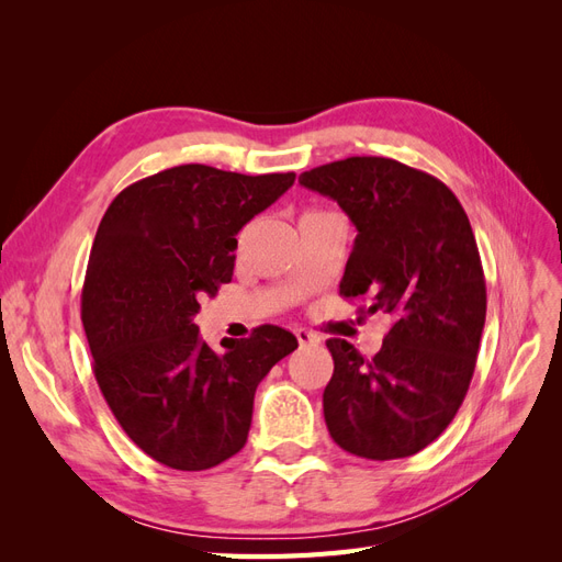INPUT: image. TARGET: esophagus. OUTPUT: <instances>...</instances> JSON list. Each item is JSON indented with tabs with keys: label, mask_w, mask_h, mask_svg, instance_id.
Masks as SVG:
<instances>
[{
	"label": "esophagus",
	"mask_w": 562,
	"mask_h": 562,
	"mask_svg": "<svg viewBox=\"0 0 562 562\" xmlns=\"http://www.w3.org/2000/svg\"><path fill=\"white\" fill-rule=\"evenodd\" d=\"M295 337H297V342H300L302 347L318 345V342H321V337H318L314 330H307V328H295Z\"/></svg>",
	"instance_id": "1"
}]
</instances>
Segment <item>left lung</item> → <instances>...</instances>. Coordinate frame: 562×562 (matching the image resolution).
<instances>
[{
    "instance_id": "1",
    "label": "left lung",
    "mask_w": 562,
    "mask_h": 562,
    "mask_svg": "<svg viewBox=\"0 0 562 562\" xmlns=\"http://www.w3.org/2000/svg\"><path fill=\"white\" fill-rule=\"evenodd\" d=\"M300 184L335 199L359 229L339 295L394 318L372 359L347 339L326 342L328 431L356 457H411L448 429L475 370L487 295L469 217L450 187L396 159L349 157Z\"/></svg>"
}]
</instances>
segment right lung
<instances>
[{"label": "right lung", "mask_w": 562, "mask_h": 562, "mask_svg": "<svg viewBox=\"0 0 562 562\" xmlns=\"http://www.w3.org/2000/svg\"><path fill=\"white\" fill-rule=\"evenodd\" d=\"M295 173L166 168L105 211L81 291L93 375L126 436L159 464L203 471L246 446L255 389L297 339L260 326L213 351L194 314L232 281L236 234Z\"/></svg>", "instance_id": "obj_1"}]
</instances>
